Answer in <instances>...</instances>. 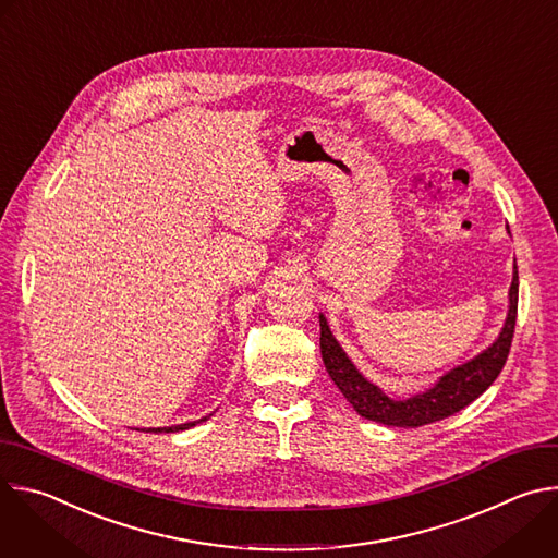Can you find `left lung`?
Returning a JSON list of instances; mask_svg holds the SVG:
<instances>
[{
  "mask_svg": "<svg viewBox=\"0 0 558 558\" xmlns=\"http://www.w3.org/2000/svg\"><path fill=\"white\" fill-rule=\"evenodd\" d=\"M517 304H519V274L514 265V278L510 287V311H508V320L499 340L488 351L470 360L468 364L446 373L430 390L422 395H413L411 400H404V402L390 400V397H386L375 384L366 381L360 375V371L351 364L347 353L336 342L327 320L320 315L323 362L331 379L336 381V386L347 397V402L362 417L386 424V426H400V428L426 426L465 409L499 377L514 338Z\"/></svg>",
  "mask_w": 558,
  "mask_h": 558,
  "instance_id": "left-lung-1",
  "label": "left lung"
}]
</instances>
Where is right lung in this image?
<instances>
[{"mask_svg": "<svg viewBox=\"0 0 558 558\" xmlns=\"http://www.w3.org/2000/svg\"><path fill=\"white\" fill-rule=\"evenodd\" d=\"M207 417H203L201 422H205ZM198 422H190V424H181V426H170V428H156L158 433H179V430H187V428H192V426H196Z\"/></svg>", "mask_w": 558, "mask_h": 558, "instance_id": "add662e5", "label": "right lung"}]
</instances>
